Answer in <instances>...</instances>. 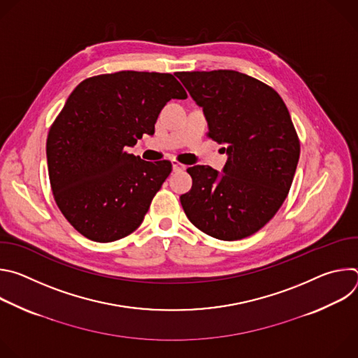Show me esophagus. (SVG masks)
<instances>
[{
    "instance_id": "obj_1",
    "label": "esophagus",
    "mask_w": 358,
    "mask_h": 358,
    "mask_svg": "<svg viewBox=\"0 0 358 358\" xmlns=\"http://www.w3.org/2000/svg\"><path fill=\"white\" fill-rule=\"evenodd\" d=\"M181 170H185V166L174 160V162H173V171H181Z\"/></svg>"
}]
</instances>
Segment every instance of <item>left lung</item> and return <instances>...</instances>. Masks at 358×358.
Returning <instances> with one entry per match:
<instances>
[{"label":"left lung","mask_w":358,"mask_h":358,"mask_svg":"<svg viewBox=\"0 0 358 358\" xmlns=\"http://www.w3.org/2000/svg\"><path fill=\"white\" fill-rule=\"evenodd\" d=\"M202 108L208 136L227 152L222 173L187 169L192 187L180 196L188 220L221 241H238L265 227L290 189L300 144L282 97L236 71L177 72Z\"/></svg>","instance_id":"1"}]
</instances>
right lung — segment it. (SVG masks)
Returning a JSON list of instances; mask_svg holds the SVG:
<instances>
[{"mask_svg":"<svg viewBox=\"0 0 358 358\" xmlns=\"http://www.w3.org/2000/svg\"><path fill=\"white\" fill-rule=\"evenodd\" d=\"M170 73L122 71L80 82L49 130L50 188L69 224L94 242L136 231L171 173L167 160L129 155L171 99H185Z\"/></svg>","mask_w":358,"mask_h":358,"instance_id":"right-lung-1","label":"right lung"}]
</instances>
